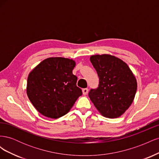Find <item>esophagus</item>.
<instances>
[{
    "label": "esophagus",
    "instance_id": "obj_1",
    "mask_svg": "<svg viewBox=\"0 0 159 159\" xmlns=\"http://www.w3.org/2000/svg\"><path fill=\"white\" fill-rule=\"evenodd\" d=\"M82 92L84 95H87L88 93V88H84L82 89Z\"/></svg>",
    "mask_w": 159,
    "mask_h": 159
}]
</instances>
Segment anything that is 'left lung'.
Masks as SVG:
<instances>
[{"mask_svg":"<svg viewBox=\"0 0 159 159\" xmlns=\"http://www.w3.org/2000/svg\"><path fill=\"white\" fill-rule=\"evenodd\" d=\"M90 61L99 76V85L91 89L89 97L103 116L117 118L133 103L137 91L135 77L128 65L118 57L93 55Z\"/></svg>","mask_w":159,"mask_h":159,"instance_id":"left-lung-1","label":"left lung"}]
</instances>
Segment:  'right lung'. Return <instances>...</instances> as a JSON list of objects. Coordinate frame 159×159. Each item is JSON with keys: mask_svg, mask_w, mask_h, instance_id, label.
I'll return each instance as SVG.
<instances>
[{"mask_svg": "<svg viewBox=\"0 0 159 159\" xmlns=\"http://www.w3.org/2000/svg\"><path fill=\"white\" fill-rule=\"evenodd\" d=\"M75 66L71 59L49 57L28 75L27 95L44 116L52 119L64 116L82 95V91L76 85L78 78L72 73Z\"/></svg>", "mask_w": 159, "mask_h": 159, "instance_id": "obj_1", "label": "right lung"}]
</instances>
